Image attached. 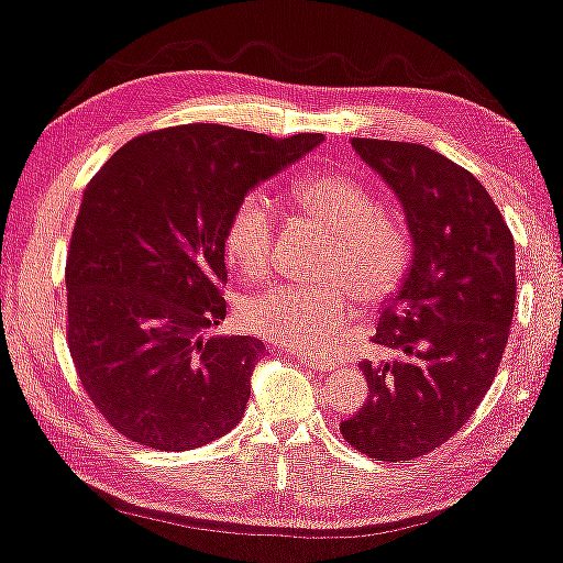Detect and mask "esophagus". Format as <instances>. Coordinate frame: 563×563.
I'll return each instance as SVG.
<instances>
[{
	"instance_id": "1",
	"label": "esophagus",
	"mask_w": 563,
	"mask_h": 563,
	"mask_svg": "<svg viewBox=\"0 0 563 563\" xmlns=\"http://www.w3.org/2000/svg\"><path fill=\"white\" fill-rule=\"evenodd\" d=\"M296 355H298V360H301V363L306 365V368L313 371V373H329V371L336 368L334 360H329V357L311 355V352H296Z\"/></svg>"
}]
</instances>
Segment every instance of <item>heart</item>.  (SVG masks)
<instances>
[{"mask_svg":"<svg viewBox=\"0 0 563 563\" xmlns=\"http://www.w3.org/2000/svg\"><path fill=\"white\" fill-rule=\"evenodd\" d=\"M290 195L309 219L336 236L327 262V277L334 283L262 288L239 303V319L269 342L327 352L347 334L355 294L378 301L399 286L411 260V236L399 213L378 206L368 187L344 172H311ZM275 236V208L265 192L252 190L229 213L223 252L244 275L260 277L273 265Z\"/></svg>","mask_w":563,"mask_h":563,"instance_id":"1","label":"heart"}]
</instances>
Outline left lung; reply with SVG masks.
<instances>
[{
    "label": "left lung",
    "mask_w": 563,
    "mask_h": 563,
    "mask_svg": "<svg viewBox=\"0 0 563 563\" xmlns=\"http://www.w3.org/2000/svg\"><path fill=\"white\" fill-rule=\"evenodd\" d=\"M401 200L415 260L380 309L368 401L340 424L368 459L404 463L466 424L497 376L515 311V239L468 169L407 141L352 139Z\"/></svg>",
    "instance_id": "obj_1"
}]
</instances>
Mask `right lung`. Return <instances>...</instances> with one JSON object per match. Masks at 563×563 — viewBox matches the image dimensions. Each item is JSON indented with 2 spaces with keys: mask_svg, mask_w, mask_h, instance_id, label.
<instances>
[{
  "mask_svg": "<svg viewBox=\"0 0 563 563\" xmlns=\"http://www.w3.org/2000/svg\"><path fill=\"white\" fill-rule=\"evenodd\" d=\"M319 141L172 125L129 141L89 179L66 257V342L112 430L192 451L242 422L265 344L206 336L227 317L223 227L254 185Z\"/></svg>",
  "mask_w": 563,
  "mask_h": 563,
  "instance_id": "right-lung-1",
  "label": "right lung"
}]
</instances>
